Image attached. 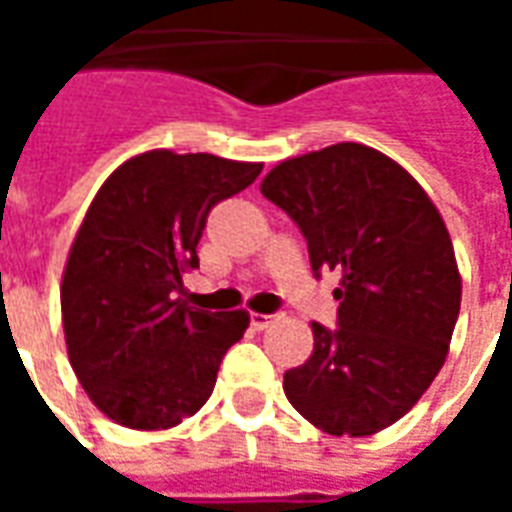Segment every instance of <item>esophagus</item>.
Returning <instances> with one entry per match:
<instances>
[{"label":"esophagus","mask_w":512,"mask_h":512,"mask_svg":"<svg viewBox=\"0 0 512 512\" xmlns=\"http://www.w3.org/2000/svg\"><path fill=\"white\" fill-rule=\"evenodd\" d=\"M277 321L274 315H263V312H252V329L255 332H263V329H268L271 323Z\"/></svg>","instance_id":"esophagus-1"}]
</instances>
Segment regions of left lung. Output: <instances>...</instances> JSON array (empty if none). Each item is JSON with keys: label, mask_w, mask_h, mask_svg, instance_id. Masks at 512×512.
<instances>
[{"label": "left lung", "mask_w": 512, "mask_h": 512, "mask_svg": "<svg viewBox=\"0 0 512 512\" xmlns=\"http://www.w3.org/2000/svg\"><path fill=\"white\" fill-rule=\"evenodd\" d=\"M260 191L307 238L312 271L340 274L337 323H312V354L285 395L329 436H373L439 376L461 312V271L425 189L376 147L340 142L285 158Z\"/></svg>", "instance_id": "obj_1"}]
</instances>
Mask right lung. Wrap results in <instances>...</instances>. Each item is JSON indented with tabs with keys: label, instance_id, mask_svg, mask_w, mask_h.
<instances>
[{
	"label": "right lung",
	"instance_id": "1",
	"mask_svg": "<svg viewBox=\"0 0 512 512\" xmlns=\"http://www.w3.org/2000/svg\"><path fill=\"white\" fill-rule=\"evenodd\" d=\"M260 169L161 147L123 161L90 202L62 271V329L79 384L117 425L175 428L211 397L249 312L197 310L178 290L213 205Z\"/></svg>",
	"mask_w": 512,
	"mask_h": 512
}]
</instances>
